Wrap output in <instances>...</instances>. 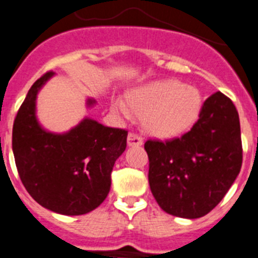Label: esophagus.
<instances>
[{"label": "esophagus", "mask_w": 258, "mask_h": 258, "mask_svg": "<svg viewBox=\"0 0 258 258\" xmlns=\"http://www.w3.org/2000/svg\"><path fill=\"white\" fill-rule=\"evenodd\" d=\"M142 144H144V140L137 133L131 132V133L127 134V145L129 146H141Z\"/></svg>", "instance_id": "34e87169"}]
</instances>
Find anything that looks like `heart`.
<instances>
[{
    "label": "heart",
    "mask_w": 258,
    "mask_h": 258,
    "mask_svg": "<svg viewBox=\"0 0 258 258\" xmlns=\"http://www.w3.org/2000/svg\"><path fill=\"white\" fill-rule=\"evenodd\" d=\"M127 103L138 113L149 133L158 137H173L185 132L198 117L202 105L201 94L196 87L166 79L142 86L127 95ZM129 105L114 99L112 109L127 117Z\"/></svg>",
    "instance_id": "heart-1"
}]
</instances>
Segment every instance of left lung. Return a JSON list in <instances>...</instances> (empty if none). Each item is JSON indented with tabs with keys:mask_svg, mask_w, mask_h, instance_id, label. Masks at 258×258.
<instances>
[{
	"mask_svg": "<svg viewBox=\"0 0 258 258\" xmlns=\"http://www.w3.org/2000/svg\"><path fill=\"white\" fill-rule=\"evenodd\" d=\"M149 184L171 215L196 219L210 213L234 184L243 163L240 121L230 98L215 92L181 137L145 142Z\"/></svg>",
	"mask_w": 258,
	"mask_h": 258,
	"instance_id": "left-lung-1",
	"label": "left lung"
}]
</instances>
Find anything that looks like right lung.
Returning a JSON list of instances; mask_svg holds the SVG:
<instances>
[{
  "label": "right lung",
  "instance_id": "1",
  "mask_svg": "<svg viewBox=\"0 0 258 258\" xmlns=\"http://www.w3.org/2000/svg\"><path fill=\"white\" fill-rule=\"evenodd\" d=\"M53 76L31 86L13 125V153L24 188L43 208L63 215L96 209L111 189L114 162L125 151L127 131L85 118L68 133L44 131L35 116L36 95ZM87 104H94L89 99Z\"/></svg>",
  "mask_w": 258,
  "mask_h": 258
}]
</instances>
